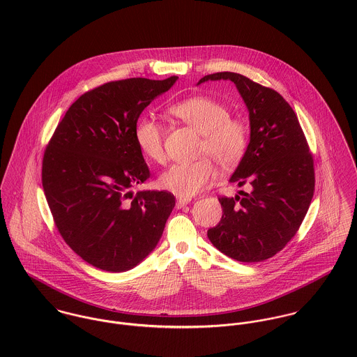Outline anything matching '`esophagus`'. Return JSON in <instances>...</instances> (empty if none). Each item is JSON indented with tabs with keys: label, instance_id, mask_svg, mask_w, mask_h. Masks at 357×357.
Returning <instances> with one entry per match:
<instances>
[{
	"label": "esophagus",
	"instance_id": "obj_1",
	"mask_svg": "<svg viewBox=\"0 0 357 357\" xmlns=\"http://www.w3.org/2000/svg\"><path fill=\"white\" fill-rule=\"evenodd\" d=\"M190 202H191L190 198H178L176 204H177V207H183V206H185V204H188Z\"/></svg>",
	"mask_w": 357,
	"mask_h": 357
}]
</instances>
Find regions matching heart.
Wrapping results in <instances>:
<instances>
[{"label":"heart","mask_w":357,"mask_h":357,"mask_svg":"<svg viewBox=\"0 0 357 357\" xmlns=\"http://www.w3.org/2000/svg\"><path fill=\"white\" fill-rule=\"evenodd\" d=\"M170 115L202 135L195 162L172 165L159 177V185L180 197L191 198L215 181V167L211 159L222 169L235 167L245 156L249 144V128L245 121L231 116L224 102L206 96H195L174 102ZM135 142L142 153L153 160H165L163 132L160 125L143 116L135 126Z\"/></svg>","instance_id":"obj_1"}]
</instances>
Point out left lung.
<instances>
[{"mask_svg":"<svg viewBox=\"0 0 357 357\" xmlns=\"http://www.w3.org/2000/svg\"><path fill=\"white\" fill-rule=\"evenodd\" d=\"M229 79L248 105L250 143L229 178L235 198H218L220 222L207 238L221 253L241 262H259L279 253L297 234L314 191L313 158L298 118L276 91L236 73H215L206 81Z\"/></svg>","mask_w":357,"mask_h":357,"instance_id":"1","label":"left lung"}]
</instances>
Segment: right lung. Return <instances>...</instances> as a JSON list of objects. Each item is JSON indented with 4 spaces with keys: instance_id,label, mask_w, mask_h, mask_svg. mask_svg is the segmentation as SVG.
Instances as JSON below:
<instances>
[{
    "instance_id": "add662e5",
    "label": "right lung",
    "mask_w": 357,
    "mask_h": 357,
    "mask_svg": "<svg viewBox=\"0 0 357 357\" xmlns=\"http://www.w3.org/2000/svg\"><path fill=\"white\" fill-rule=\"evenodd\" d=\"M178 77L100 85L71 104L43 159V187L57 231L88 264L125 272L158 245L176 204L167 191L132 187L150 177L135 142L143 109Z\"/></svg>"
}]
</instances>
